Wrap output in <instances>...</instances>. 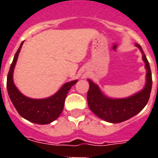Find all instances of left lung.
Here are the masks:
<instances>
[{
	"label": "left lung",
	"instance_id": "8db88e82",
	"mask_svg": "<svg viewBox=\"0 0 158 158\" xmlns=\"http://www.w3.org/2000/svg\"><path fill=\"white\" fill-rule=\"evenodd\" d=\"M135 46L142 52L143 60L144 61L147 70L146 84L141 91L125 98H110L102 93L96 84L88 79L89 89L87 94V99L89 108L95 115L105 121L120 123L129 120L140 112L148 102L152 83L151 69L142 48L137 43Z\"/></svg>",
	"mask_w": 158,
	"mask_h": 158
}]
</instances>
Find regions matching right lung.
I'll return each mask as SVG.
<instances>
[{
    "instance_id": "right-lung-1",
    "label": "right lung",
    "mask_w": 158,
    "mask_h": 158,
    "mask_svg": "<svg viewBox=\"0 0 158 158\" xmlns=\"http://www.w3.org/2000/svg\"><path fill=\"white\" fill-rule=\"evenodd\" d=\"M23 43V42L16 52L9 70L6 84L7 92L14 106L22 117L35 124L47 125L54 121L61 114L67 94L78 80H73L64 84L59 91L48 98L33 99L24 96L19 91L13 81L14 69Z\"/></svg>"
}]
</instances>
